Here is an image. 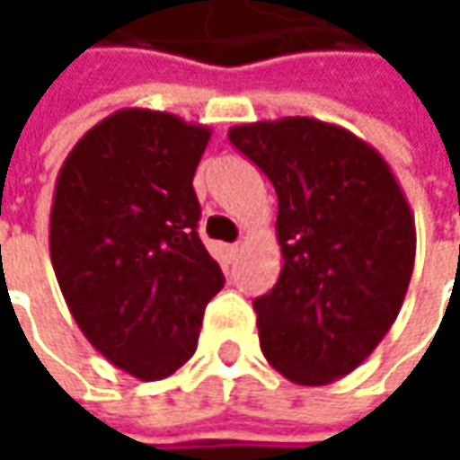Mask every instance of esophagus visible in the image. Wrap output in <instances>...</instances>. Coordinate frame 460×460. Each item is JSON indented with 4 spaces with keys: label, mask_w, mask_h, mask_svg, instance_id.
I'll return each instance as SVG.
<instances>
[{
    "label": "esophagus",
    "mask_w": 460,
    "mask_h": 460,
    "mask_svg": "<svg viewBox=\"0 0 460 460\" xmlns=\"http://www.w3.org/2000/svg\"><path fill=\"white\" fill-rule=\"evenodd\" d=\"M225 253H227V261H235L240 253V245H227V248H225Z\"/></svg>",
    "instance_id": "esophagus-1"
}]
</instances>
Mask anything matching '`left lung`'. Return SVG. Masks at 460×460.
<instances>
[{
  "label": "left lung",
  "instance_id": "1",
  "mask_svg": "<svg viewBox=\"0 0 460 460\" xmlns=\"http://www.w3.org/2000/svg\"><path fill=\"white\" fill-rule=\"evenodd\" d=\"M230 143L276 189L281 276L253 302L266 361L302 386L358 368L394 325L415 269V215L392 166L341 125L281 117Z\"/></svg>",
  "mask_w": 460,
  "mask_h": 460
}]
</instances>
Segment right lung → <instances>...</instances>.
I'll list each match as a JSON object with an SVG mask.
<instances>
[{
	"instance_id": "1",
	"label": "right lung",
	"mask_w": 460,
	"mask_h": 460,
	"mask_svg": "<svg viewBox=\"0 0 460 460\" xmlns=\"http://www.w3.org/2000/svg\"><path fill=\"white\" fill-rule=\"evenodd\" d=\"M207 125L117 110L66 155L50 207V263L86 341L140 381L176 374L225 287L197 235L194 171Z\"/></svg>"
}]
</instances>
